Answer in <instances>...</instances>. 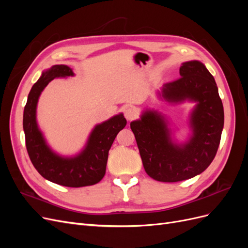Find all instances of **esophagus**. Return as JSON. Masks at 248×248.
Returning <instances> with one entry per match:
<instances>
[{"label": "esophagus", "instance_id": "1", "mask_svg": "<svg viewBox=\"0 0 248 248\" xmlns=\"http://www.w3.org/2000/svg\"><path fill=\"white\" fill-rule=\"evenodd\" d=\"M124 115H125V118L128 120V121H132V120H134L138 117V111L132 108H128L125 109Z\"/></svg>", "mask_w": 248, "mask_h": 248}]
</instances>
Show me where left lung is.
<instances>
[{
  "instance_id": "left-lung-1",
  "label": "left lung",
  "mask_w": 248,
  "mask_h": 248,
  "mask_svg": "<svg viewBox=\"0 0 248 248\" xmlns=\"http://www.w3.org/2000/svg\"><path fill=\"white\" fill-rule=\"evenodd\" d=\"M181 78L164 85L163 99L170 103L196 101L191 112L189 140L178 145L171 140L168 124L158 111L146 110L140 120L130 123L142 166L156 181L178 182L204 171L218 149L224 114L216 82L206 66L199 61L180 67Z\"/></svg>"
}]
</instances>
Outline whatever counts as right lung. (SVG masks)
<instances>
[{"mask_svg":"<svg viewBox=\"0 0 248 248\" xmlns=\"http://www.w3.org/2000/svg\"><path fill=\"white\" fill-rule=\"evenodd\" d=\"M74 76L66 65H55L44 71L32 87L24 110L26 147L33 166L50 182L67 187H82L98 183L106 175L108 151L117 134L126 126L123 114L95 126L82 151L74 157H62L47 146L36 121V108L43 89L57 78Z\"/></svg>","mask_w":248,"mask_h":248,"instance_id":"add662e5","label":"right lung"}]
</instances>
